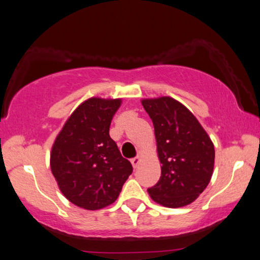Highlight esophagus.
Returning a JSON list of instances; mask_svg holds the SVG:
<instances>
[{
    "mask_svg": "<svg viewBox=\"0 0 260 260\" xmlns=\"http://www.w3.org/2000/svg\"><path fill=\"white\" fill-rule=\"evenodd\" d=\"M131 162H132V165H133L134 168H137L139 164H140V158H139V156H135V158L131 159Z\"/></svg>",
    "mask_w": 260,
    "mask_h": 260,
    "instance_id": "obj_1",
    "label": "esophagus"
}]
</instances>
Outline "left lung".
I'll return each instance as SVG.
<instances>
[{"mask_svg": "<svg viewBox=\"0 0 260 260\" xmlns=\"http://www.w3.org/2000/svg\"><path fill=\"white\" fill-rule=\"evenodd\" d=\"M152 119L161 177L148 188L151 198L165 207L191 204L211 180L214 146L198 120L184 105L170 96L144 99Z\"/></svg>", "mask_w": 260, "mask_h": 260, "instance_id": "left-lung-1", "label": "left lung"}]
</instances>
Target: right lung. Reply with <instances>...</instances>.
<instances>
[{"label": "right lung", "mask_w": 260, "mask_h": 260, "mask_svg": "<svg viewBox=\"0 0 260 260\" xmlns=\"http://www.w3.org/2000/svg\"><path fill=\"white\" fill-rule=\"evenodd\" d=\"M121 99L90 98L62 127L50 152V168L69 202L85 210H100L118 199L133 172L122 158L109 126Z\"/></svg>", "instance_id": "obj_1"}]
</instances>
